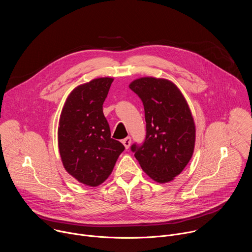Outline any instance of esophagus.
<instances>
[{"instance_id":"obj_1","label":"esophagus","mask_w":252,"mask_h":252,"mask_svg":"<svg viewBox=\"0 0 252 252\" xmlns=\"http://www.w3.org/2000/svg\"><path fill=\"white\" fill-rule=\"evenodd\" d=\"M123 143H124L125 148L127 150V149L130 147V143H131V137H130V136L126 137L125 139H123Z\"/></svg>"}]
</instances>
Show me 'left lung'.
I'll return each mask as SVG.
<instances>
[{"instance_id": "left-lung-1", "label": "left lung", "mask_w": 252, "mask_h": 252, "mask_svg": "<svg viewBox=\"0 0 252 252\" xmlns=\"http://www.w3.org/2000/svg\"><path fill=\"white\" fill-rule=\"evenodd\" d=\"M145 107L146 139L130 147L143 171L159 184L168 183L190 160L195 126L183 94L163 79L140 78L129 85Z\"/></svg>"}]
</instances>
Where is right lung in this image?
<instances>
[{
  "instance_id": "add662e5",
  "label": "right lung",
  "mask_w": 252,
  "mask_h": 252,
  "mask_svg": "<svg viewBox=\"0 0 252 252\" xmlns=\"http://www.w3.org/2000/svg\"><path fill=\"white\" fill-rule=\"evenodd\" d=\"M114 79L100 78L76 88L67 96L58 129L59 150L65 170L80 183L97 187L112 173L122 142L111 137L102 104Z\"/></svg>"
}]
</instances>
